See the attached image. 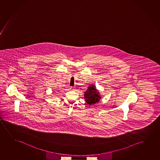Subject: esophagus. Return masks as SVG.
I'll list each match as a JSON object with an SVG mask.
<instances>
[{
  "mask_svg": "<svg viewBox=\"0 0 160 160\" xmlns=\"http://www.w3.org/2000/svg\"><path fill=\"white\" fill-rule=\"evenodd\" d=\"M70 89H71V90H74L75 88H74V87H71V88H70Z\"/></svg>",
  "mask_w": 160,
  "mask_h": 160,
  "instance_id": "obj_1",
  "label": "esophagus"
}]
</instances>
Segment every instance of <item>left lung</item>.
<instances>
[{
  "label": "left lung",
  "mask_w": 160,
  "mask_h": 160,
  "mask_svg": "<svg viewBox=\"0 0 160 160\" xmlns=\"http://www.w3.org/2000/svg\"><path fill=\"white\" fill-rule=\"evenodd\" d=\"M84 98L86 99V102L87 104L91 105L94 103L99 102L101 97L99 96V92L97 91L96 88H95V86L91 85L85 92Z\"/></svg>",
  "instance_id": "left-lung-1"
}]
</instances>
